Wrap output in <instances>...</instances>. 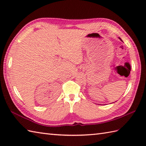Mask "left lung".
I'll list each match as a JSON object with an SVG mask.
<instances>
[{
	"label": "left lung",
	"instance_id": "1",
	"mask_svg": "<svg viewBox=\"0 0 146 146\" xmlns=\"http://www.w3.org/2000/svg\"><path fill=\"white\" fill-rule=\"evenodd\" d=\"M119 39H120V40H121V39H120V38H119Z\"/></svg>",
	"mask_w": 146,
	"mask_h": 146
}]
</instances>
